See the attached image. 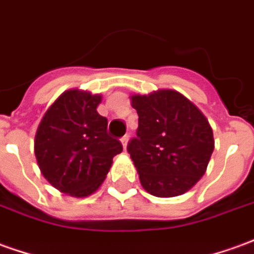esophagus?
Segmentation results:
<instances>
[{
    "instance_id": "1",
    "label": "esophagus",
    "mask_w": 254,
    "mask_h": 254,
    "mask_svg": "<svg viewBox=\"0 0 254 254\" xmlns=\"http://www.w3.org/2000/svg\"><path fill=\"white\" fill-rule=\"evenodd\" d=\"M127 141H129V137H127V136H124V137L121 139V144L125 150H127Z\"/></svg>"
}]
</instances>
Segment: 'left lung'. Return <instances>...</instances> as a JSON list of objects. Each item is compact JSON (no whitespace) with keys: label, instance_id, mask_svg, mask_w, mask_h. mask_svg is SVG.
Wrapping results in <instances>:
<instances>
[{"label":"left lung","instance_id":"left-lung-1","mask_svg":"<svg viewBox=\"0 0 254 254\" xmlns=\"http://www.w3.org/2000/svg\"><path fill=\"white\" fill-rule=\"evenodd\" d=\"M129 99L139 115V127L127 151L143 189L158 198L190 191L205 175L214 150L207 118L175 89Z\"/></svg>","mask_w":254,"mask_h":254}]
</instances>
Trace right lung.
I'll list each match as a JSON object with an SVG mask.
<instances>
[{
    "mask_svg": "<svg viewBox=\"0 0 254 254\" xmlns=\"http://www.w3.org/2000/svg\"><path fill=\"white\" fill-rule=\"evenodd\" d=\"M102 95L68 89L48 107L34 137V154L42 176L60 192L85 198L100 189L122 152L107 134V118L97 113Z\"/></svg>",
    "mask_w": 254,
    "mask_h": 254,
    "instance_id": "1",
    "label": "right lung"
}]
</instances>
